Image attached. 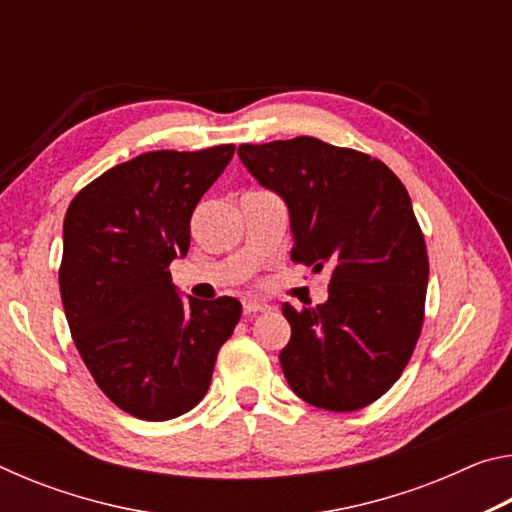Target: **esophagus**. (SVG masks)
<instances>
[{
  "label": "esophagus",
  "instance_id": "esophagus-1",
  "mask_svg": "<svg viewBox=\"0 0 512 512\" xmlns=\"http://www.w3.org/2000/svg\"><path fill=\"white\" fill-rule=\"evenodd\" d=\"M271 307L266 305V302H257V300H246L244 302V314L246 316H255V314H262V311H268Z\"/></svg>",
  "mask_w": 512,
  "mask_h": 512
}]
</instances>
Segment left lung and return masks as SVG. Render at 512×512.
<instances>
[{
	"label": "left lung",
	"mask_w": 512,
	"mask_h": 512,
	"mask_svg": "<svg viewBox=\"0 0 512 512\" xmlns=\"http://www.w3.org/2000/svg\"><path fill=\"white\" fill-rule=\"evenodd\" d=\"M237 153L287 203L293 262L332 271L323 305L282 307L284 377L318 409H363L400 379L424 323L429 257L409 192L381 160L316 137Z\"/></svg>",
	"instance_id": "obj_1"
}]
</instances>
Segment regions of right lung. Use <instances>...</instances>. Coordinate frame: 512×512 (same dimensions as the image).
Returning <instances> with one entry per match:
<instances>
[{
    "mask_svg": "<svg viewBox=\"0 0 512 512\" xmlns=\"http://www.w3.org/2000/svg\"><path fill=\"white\" fill-rule=\"evenodd\" d=\"M235 155L151 151L85 185L67 207L58 282L69 332L97 386L140 420L178 418L203 400L241 302L180 300L169 264L189 221Z\"/></svg>",
    "mask_w": 512,
    "mask_h": 512,
    "instance_id": "obj_1",
    "label": "right lung"
}]
</instances>
